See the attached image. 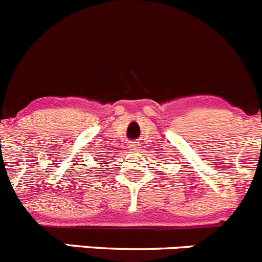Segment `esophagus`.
<instances>
[{
  "label": "esophagus",
  "instance_id": "esophagus-1",
  "mask_svg": "<svg viewBox=\"0 0 262 262\" xmlns=\"http://www.w3.org/2000/svg\"><path fill=\"white\" fill-rule=\"evenodd\" d=\"M129 149H131V150H134V151H136V150H139V149H140V145H139L138 143H133V144H129Z\"/></svg>",
  "mask_w": 262,
  "mask_h": 262
}]
</instances>
